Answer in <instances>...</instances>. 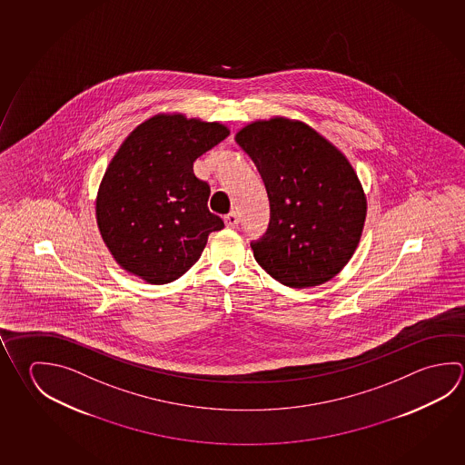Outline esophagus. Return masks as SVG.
Masks as SVG:
<instances>
[{
  "mask_svg": "<svg viewBox=\"0 0 465 465\" xmlns=\"http://www.w3.org/2000/svg\"><path fill=\"white\" fill-rule=\"evenodd\" d=\"M223 221H225V225L229 227V229H235L236 225H238V213H229L225 217H223Z\"/></svg>",
  "mask_w": 465,
  "mask_h": 465,
  "instance_id": "obj_1",
  "label": "esophagus"
}]
</instances>
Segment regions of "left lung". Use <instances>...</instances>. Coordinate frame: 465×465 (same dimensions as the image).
Here are the masks:
<instances>
[{
  "label": "left lung",
  "mask_w": 465,
  "mask_h": 465,
  "mask_svg": "<svg viewBox=\"0 0 465 465\" xmlns=\"http://www.w3.org/2000/svg\"><path fill=\"white\" fill-rule=\"evenodd\" d=\"M236 143L268 193V230L250 243L254 260L289 287L336 276L366 221V197L350 162L309 125L282 117L246 125Z\"/></svg>",
  "instance_id": "left-lung-1"
}]
</instances>
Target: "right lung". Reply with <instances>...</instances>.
<instances>
[{"instance_id":"1","label":"right lung","mask_w":465,"mask_h":465,"mask_svg":"<svg viewBox=\"0 0 465 465\" xmlns=\"http://www.w3.org/2000/svg\"><path fill=\"white\" fill-rule=\"evenodd\" d=\"M229 129L184 115L140 124L107 166L96 215L115 261L150 284L183 276L207 236L223 229L211 213V186L193 172L196 158L227 139Z\"/></svg>"}]
</instances>
